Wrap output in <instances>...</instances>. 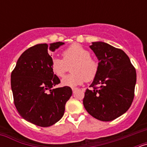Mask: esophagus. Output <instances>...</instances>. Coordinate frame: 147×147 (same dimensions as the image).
<instances>
[{
    "label": "esophagus",
    "instance_id": "34e87169",
    "mask_svg": "<svg viewBox=\"0 0 147 147\" xmlns=\"http://www.w3.org/2000/svg\"><path fill=\"white\" fill-rule=\"evenodd\" d=\"M78 89H79V88H72V90L74 93V92H76V90H77Z\"/></svg>",
    "mask_w": 147,
    "mask_h": 147
}]
</instances>
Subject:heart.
<instances>
[{"mask_svg":"<svg viewBox=\"0 0 147 147\" xmlns=\"http://www.w3.org/2000/svg\"><path fill=\"white\" fill-rule=\"evenodd\" d=\"M62 59L53 58L51 63V71L58 77H62L71 67L72 74L65 76L62 83L65 86L76 87L90 82L96 77L98 70V63L90 57L88 50L79 44H73L62 53Z\"/></svg>","mask_w":147,"mask_h":147,"instance_id":"obj_1","label":"heart"}]
</instances>
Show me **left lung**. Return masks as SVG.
Wrapping results in <instances>:
<instances>
[{
	"label": "left lung",
	"instance_id": "8db88e82",
	"mask_svg": "<svg viewBox=\"0 0 147 147\" xmlns=\"http://www.w3.org/2000/svg\"><path fill=\"white\" fill-rule=\"evenodd\" d=\"M90 48L98 58V70L87 89L83 105L88 113L102 121H110L127 112L134 98L136 71L121 49L104 42ZM99 85V87H96Z\"/></svg>",
	"mask_w": 147,
	"mask_h": 147
}]
</instances>
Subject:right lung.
Segmentation results:
<instances>
[{
	"instance_id": "add662e5",
	"label": "right lung",
	"mask_w": 147,
	"mask_h": 147,
	"mask_svg": "<svg viewBox=\"0 0 147 147\" xmlns=\"http://www.w3.org/2000/svg\"><path fill=\"white\" fill-rule=\"evenodd\" d=\"M64 42L37 44L26 50L18 59L11 74L14 103L25 120L39 127H47L60 120L65 104L72 95L70 87L54 88L60 83L51 71L54 51Z\"/></svg>"
}]
</instances>
